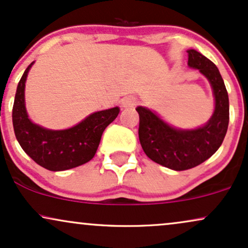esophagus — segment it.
<instances>
[{
    "instance_id": "1",
    "label": "esophagus",
    "mask_w": 248,
    "mask_h": 248,
    "mask_svg": "<svg viewBox=\"0 0 248 248\" xmlns=\"http://www.w3.org/2000/svg\"><path fill=\"white\" fill-rule=\"evenodd\" d=\"M136 104H137L136 98L133 97V95L124 97L121 101V105H122V107H124V108H133L134 106H136Z\"/></svg>"
}]
</instances>
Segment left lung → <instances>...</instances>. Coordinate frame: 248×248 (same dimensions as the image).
Here are the masks:
<instances>
[{
    "mask_svg": "<svg viewBox=\"0 0 248 248\" xmlns=\"http://www.w3.org/2000/svg\"><path fill=\"white\" fill-rule=\"evenodd\" d=\"M188 53V65L199 69L209 79L215 95V112L203 127L193 130L175 129L145 107L136 108L140 115L139 137L145 155L175 171L200 165L218 150L229 126V95L219 70L201 53Z\"/></svg>",
    "mask_w": 248,
    "mask_h": 248,
    "instance_id": "left-lung-1",
    "label": "left lung"
}]
</instances>
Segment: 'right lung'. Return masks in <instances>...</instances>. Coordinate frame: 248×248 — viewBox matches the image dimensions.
Masks as SVG:
<instances>
[{
	"mask_svg": "<svg viewBox=\"0 0 248 248\" xmlns=\"http://www.w3.org/2000/svg\"><path fill=\"white\" fill-rule=\"evenodd\" d=\"M31 64L17 86L13 107L15 135L20 147L35 163L49 171H64L91 160L105 128L118 116L119 107L95 112L75 127L49 130L31 122L25 109L24 89Z\"/></svg>",
	"mask_w": 248,
	"mask_h": 248,
	"instance_id": "right-lung-1",
	"label": "right lung"
}]
</instances>
